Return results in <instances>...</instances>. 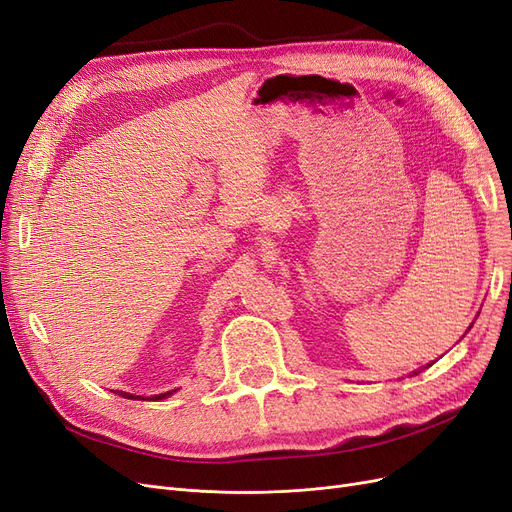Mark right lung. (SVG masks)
I'll list each match as a JSON object with an SVG mask.
<instances>
[{
	"mask_svg": "<svg viewBox=\"0 0 512 512\" xmlns=\"http://www.w3.org/2000/svg\"><path fill=\"white\" fill-rule=\"evenodd\" d=\"M119 395H123V398H127V400H144L142 395H131V393H125V391H117ZM174 391H168V393H159V395H155V398H151V400H163V398H168V395H172Z\"/></svg>",
	"mask_w": 512,
	"mask_h": 512,
	"instance_id": "obj_1",
	"label": "right lung"
}]
</instances>
